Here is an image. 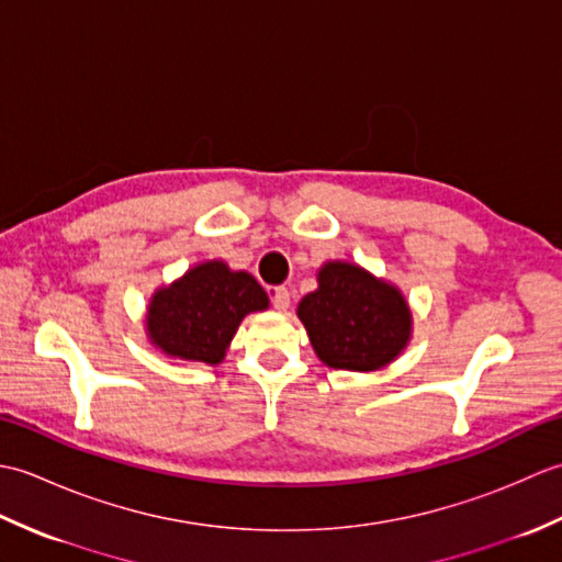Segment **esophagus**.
<instances>
[{
    "label": "esophagus",
    "mask_w": 562,
    "mask_h": 562,
    "mask_svg": "<svg viewBox=\"0 0 562 562\" xmlns=\"http://www.w3.org/2000/svg\"><path fill=\"white\" fill-rule=\"evenodd\" d=\"M270 302H272L274 308H278V312H288V308H290V290L288 288H274L270 292Z\"/></svg>",
    "instance_id": "obj_1"
}]
</instances>
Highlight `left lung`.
Returning a JSON list of instances; mask_svg holds the SVG:
<instances>
[{
  "instance_id": "1",
  "label": "left lung",
  "mask_w": 562,
  "mask_h": 562,
  "mask_svg": "<svg viewBox=\"0 0 562 562\" xmlns=\"http://www.w3.org/2000/svg\"><path fill=\"white\" fill-rule=\"evenodd\" d=\"M302 324L321 362L372 372L396 360L411 336L401 292L350 262H326L318 290L300 302Z\"/></svg>"
}]
</instances>
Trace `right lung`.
<instances>
[{
    "label": "right lung",
    "mask_w": 562,
    "mask_h": 562,
    "mask_svg": "<svg viewBox=\"0 0 562 562\" xmlns=\"http://www.w3.org/2000/svg\"><path fill=\"white\" fill-rule=\"evenodd\" d=\"M262 308L268 294L248 272H232L220 260L202 262L154 294L149 340L171 357L217 364L241 318Z\"/></svg>",
    "instance_id": "obj_1"
}]
</instances>
